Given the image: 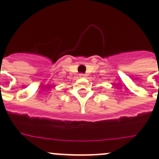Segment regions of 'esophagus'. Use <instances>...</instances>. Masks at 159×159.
Returning <instances> with one entry per match:
<instances>
[{
    "label": "esophagus",
    "mask_w": 159,
    "mask_h": 159,
    "mask_svg": "<svg viewBox=\"0 0 159 159\" xmlns=\"http://www.w3.org/2000/svg\"><path fill=\"white\" fill-rule=\"evenodd\" d=\"M80 77H81V78H85V77H86V75H84V74H80Z\"/></svg>",
    "instance_id": "esophagus-1"
}]
</instances>
